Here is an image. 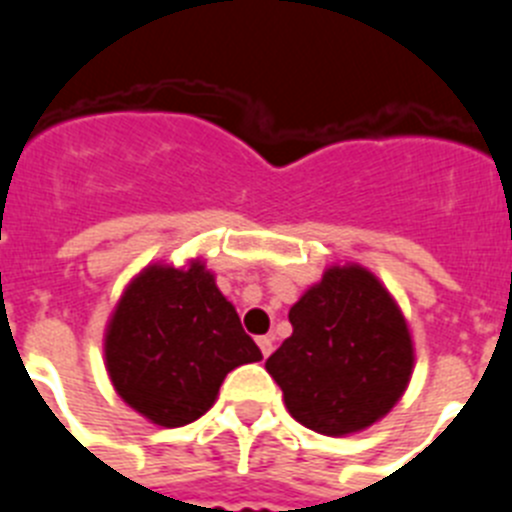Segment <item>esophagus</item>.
<instances>
[{
	"label": "esophagus",
	"mask_w": 512,
	"mask_h": 512,
	"mask_svg": "<svg viewBox=\"0 0 512 512\" xmlns=\"http://www.w3.org/2000/svg\"><path fill=\"white\" fill-rule=\"evenodd\" d=\"M256 343H259L261 354H264V356H269L271 351H274V338H271V336H259V338H256Z\"/></svg>",
	"instance_id": "34e87169"
}]
</instances>
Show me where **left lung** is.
<instances>
[{
	"label": "left lung",
	"mask_w": 512,
	"mask_h": 512,
	"mask_svg": "<svg viewBox=\"0 0 512 512\" xmlns=\"http://www.w3.org/2000/svg\"><path fill=\"white\" fill-rule=\"evenodd\" d=\"M292 336L266 359L289 415L323 436L359 433L395 408L415 366L400 305L372 271L336 264L289 310Z\"/></svg>",
	"instance_id": "1"
}]
</instances>
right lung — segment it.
Wrapping results in <instances>:
<instances>
[{"label": "right lung", "instance_id": "obj_1", "mask_svg": "<svg viewBox=\"0 0 512 512\" xmlns=\"http://www.w3.org/2000/svg\"><path fill=\"white\" fill-rule=\"evenodd\" d=\"M253 361H261L259 346L200 259L184 269L148 264L130 279L104 330L115 392L164 428L205 415L228 372Z\"/></svg>", "mask_w": 512, "mask_h": 512}]
</instances>
